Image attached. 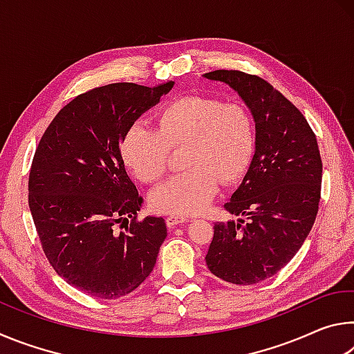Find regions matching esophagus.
<instances>
[{"label": "esophagus", "instance_id": "34e87169", "mask_svg": "<svg viewBox=\"0 0 354 354\" xmlns=\"http://www.w3.org/2000/svg\"><path fill=\"white\" fill-rule=\"evenodd\" d=\"M165 221H167V226H169V227H175V226H178V225L187 223L189 218L181 217V215H169V217L165 218Z\"/></svg>", "mask_w": 354, "mask_h": 354}]
</instances>
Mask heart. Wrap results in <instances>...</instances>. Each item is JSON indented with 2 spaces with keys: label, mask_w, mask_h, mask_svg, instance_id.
<instances>
[{
  "label": "heart",
  "mask_w": 354,
  "mask_h": 354,
  "mask_svg": "<svg viewBox=\"0 0 354 354\" xmlns=\"http://www.w3.org/2000/svg\"><path fill=\"white\" fill-rule=\"evenodd\" d=\"M256 145L250 112L236 103L201 95L170 101L156 112L154 131L142 124L123 136L122 159L143 183H156L167 169L169 149L183 148L187 170L160 184L151 194L154 211L195 215L205 211L221 183L247 171Z\"/></svg>",
  "instance_id": "heart-1"
}]
</instances>
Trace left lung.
I'll return each instance as SVG.
<instances>
[{
  "mask_svg": "<svg viewBox=\"0 0 354 354\" xmlns=\"http://www.w3.org/2000/svg\"><path fill=\"white\" fill-rule=\"evenodd\" d=\"M203 77L234 91L254 120L248 171L225 205L237 221H217L207 268L226 283L250 286L277 274L306 241L320 201L322 158L315 134L272 84L236 70Z\"/></svg>",
  "mask_w": 354,
  "mask_h": 354,
  "instance_id": "8db88e82",
  "label": "left lung"
}]
</instances>
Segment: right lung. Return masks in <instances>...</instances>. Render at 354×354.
<instances>
[{"label": "right lung", "mask_w": 354, "mask_h": 354, "mask_svg": "<svg viewBox=\"0 0 354 354\" xmlns=\"http://www.w3.org/2000/svg\"><path fill=\"white\" fill-rule=\"evenodd\" d=\"M173 86L117 82L82 93L59 111L35 149L29 209L41 248L59 277L91 297L115 299L136 290L167 237L162 217L136 220L143 198L120 147ZM128 218L130 226L117 232Z\"/></svg>", "instance_id": "right-lung-1"}]
</instances>
